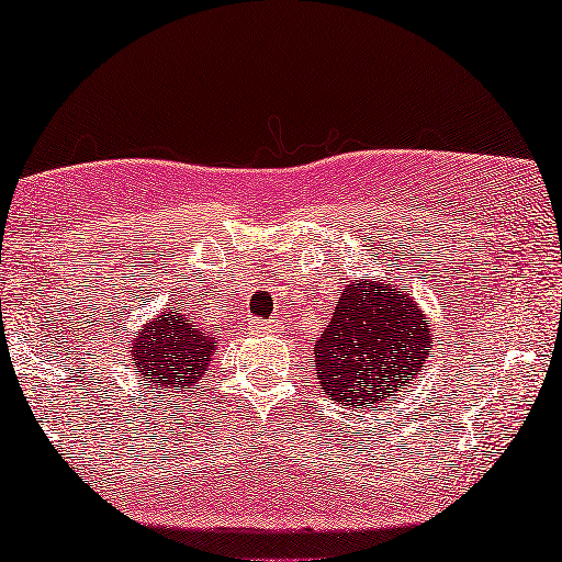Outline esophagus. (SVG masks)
<instances>
[{
  "mask_svg": "<svg viewBox=\"0 0 562 562\" xmlns=\"http://www.w3.org/2000/svg\"><path fill=\"white\" fill-rule=\"evenodd\" d=\"M249 329H252V335H272L278 325L265 323V319H255V323H249Z\"/></svg>",
  "mask_w": 562,
  "mask_h": 562,
  "instance_id": "obj_1",
  "label": "esophagus"
}]
</instances>
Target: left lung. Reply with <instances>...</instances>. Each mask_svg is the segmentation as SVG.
<instances>
[{
  "instance_id": "1",
  "label": "left lung",
  "mask_w": 562,
  "mask_h": 562,
  "mask_svg": "<svg viewBox=\"0 0 562 562\" xmlns=\"http://www.w3.org/2000/svg\"><path fill=\"white\" fill-rule=\"evenodd\" d=\"M430 319L387 280L345 284L333 319L317 337L315 378L337 405L368 409L403 393L432 358Z\"/></svg>"
}]
</instances>
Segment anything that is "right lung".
Segmentation results:
<instances>
[{
    "label": "right lung",
    "mask_w": 562,
    "mask_h": 562,
    "mask_svg": "<svg viewBox=\"0 0 562 562\" xmlns=\"http://www.w3.org/2000/svg\"><path fill=\"white\" fill-rule=\"evenodd\" d=\"M217 350V335L204 333L182 307H165L132 337L130 358L157 397L194 390Z\"/></svg>",
    "instance_id": "obj_1"
}]
</instances>
